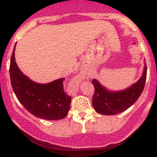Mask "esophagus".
Instances as JSON below:
<instances>
[{
    "label": "esophagus",
    "mask_w": 157,
    "mask_h": 157,
    "mask_svg": "<svg viewBox=\"0 0 157 157\" xmlns=\"http://www.w3.org/2000/svg\"><path fill=\"white\" fill-rule=\"evenodd\" d=\"M80 76H79L78 77H77V81H76V83L77 82V81L80 80Z\"/></svg>",
    "instance_id": "1"
}]
</instances>
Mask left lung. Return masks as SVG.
Listing matches in <instances>:
<instances>
[{"label":"left lung","instance_id":"obj_1","mask_svg":"<svg viewBox=\"0 0 157 157\" xmlns=\"http://www.w3.org/2000/svg\"><path fill=\"white\" fill-rule=\"evenodd\" d=\"M147 75L146 63H145L141 77L131 86L121 91H111L93 79L94 94L92 99L94 109L97 113L104 115H114L123 112L138 100L143 91Z\"/></svg>","mask_w":157,"mask_h":157}]
</instances>
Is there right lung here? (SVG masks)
<instances>
[{
	"instance_id": "obj_1",
	"label": "right lung",
	"mask_w": 157,
	"mask_h": 157,
	"mask_svg": "<svg viewBox=\"0 0 157 157\" xmlns=\"http://www.w3.org/2000/svg\"><path fill=\"white\" fill-rule=\"evenodd\" d=\"M16 44L10 60V80L12 89L19 102L36 117L59 120L67 116L71 97L63 90L60 78L48 83H38L23 75L15 62Z\"/></svg>"
}]
</instances>
